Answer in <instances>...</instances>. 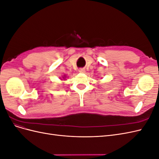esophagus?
I'll return each mask as SVG.
<instances>
[{
    "instance_id": "34e87169",
    "label": "esophagus",
    "mask_w": 159,
    "mask_h": 159,
    "mask_svg": "<svg viewBox=\"0 0 159 159\" xmlns=\"http://www.w3.org/2000/svg\"><path fill=\"white\" fill-rule=\"evenodd\" d=\"M79 72H80V73H85V69H84V68H80V69L79 70Z\"/></svg>"
}]
</instances>
